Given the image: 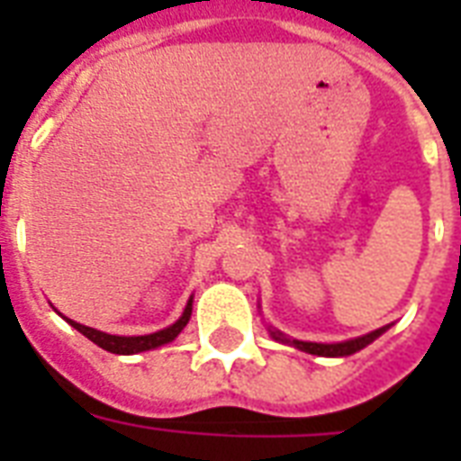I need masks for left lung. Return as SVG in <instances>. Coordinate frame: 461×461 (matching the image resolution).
<instances>
[{
  "label": "left lung",
  "mask_w": 461,
  "mask_h": 461,
  "mask_svg": "<svg viewBox=\"0 0 461 461\" xmlns=\"http://www.w3.org/2000/svg\"><path fill=\"white\" fill-rule=\"evenodd\" d=\"M380 332H385V328L373 330V332H368V335L357 337V339H349V342H339V344L299 342V339H292V344H294L296 349L308 351V354H315V357H349V354H354V351L364 349L366 344H371L373 339L380 335ZM273 337H275V339H282V342H289V339H285L280 332H273Z\"/></svg>",
  "instance_id": "8db88e82"
}]
</instances>
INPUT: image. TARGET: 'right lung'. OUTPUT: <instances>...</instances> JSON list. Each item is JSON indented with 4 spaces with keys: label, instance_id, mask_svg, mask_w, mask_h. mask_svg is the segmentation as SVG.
<instances>
[{
    "label": "right lung",
    "instance_id": "right-lung-1",
    "mask_svg": "<svg viewBox=\"0 0 461 461\" xmlns=\"http://www.w3.org/2000/svg\"><path fill=\"white\" fill-rule=\"evenodd\" d=\"M188 318H191V302L186 303L184 308V313L181 318L174 325L169 328L159 330V332H153V335H140V337H119V335H107V332H100V330H93V328H86L81 322L76 321H68L71 322L81 335H86L90 342H95L97 347H103L104 351H112V354H139V351H148V349H155V347H162V344L172 342L174 337L179 335L181 330L186 328Z\"/></svg>",
    "mask_w": 461,
    "mask_h": 461
}]
</instances>
